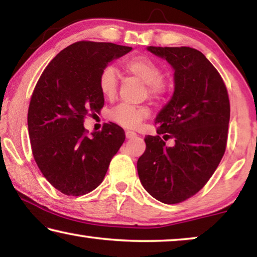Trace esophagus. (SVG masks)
<instances>
[{
	"label": "esophagus",
	"mask_w": 257,
	"mask_h": 257,
	"mask_svg": "<svg viewBox=\"0 0 257 257\" xmlns=\"http://www.w3.org/2000/svg\"><path fill=\"white\" fill-rule=\"evenodd\" d=\"M125 136H126V138H127V139H132V138H135V137H137V133L132 132V131H126Z\"/></svg>",
	"instance_id": "esophagus-1"
}]
</instances>
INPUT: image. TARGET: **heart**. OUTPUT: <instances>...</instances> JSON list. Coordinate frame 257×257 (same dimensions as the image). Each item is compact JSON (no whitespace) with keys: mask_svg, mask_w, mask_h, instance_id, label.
Wrapping results in <instances>:
<instances>
[{"mask_svg":"<svg viewBox=\"0 0 257 257\" xmlns=\"http://www.w3.org/2000/svg\"><path fill=\"white\" fill-rule=\"evenodd\" d=\"M125 71L135 76L140 82L147 85L149 96L157 98L164 93L165 86L163 83L164 72L159 64L145 56H135L126 59L124 63ZM99 90L101 94L107 99L114 97L118 87L117 70L114 66L107 65L101 70L99 75ZM150 112L146 107L130 106L120 104L111 111L110 119L126 128H137L140 122L149 117Z\"/></svg>","mask_w":257,"mask_h":257,"instance_id":"b5f03b06","label":"heart"}]
</instances>
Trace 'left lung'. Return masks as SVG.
<instances>
[{
    "instance_id": "1",
    "label": "left lung",
    "mask_w": 257,
    "mask_h": 257,
    "mask_svg": "<svg viewBox=\"0 0 257 257\" xmlns=\"http://www.w3.org/2000/svg\"><path fill=\"white\" fill-rule=\"evenodd\" d=\"M147 50L173 68L174 92L156 117L158 136L145 137L137 170L144 188L171 205L196 194L219 166L226 151L229 98L220 73L196 49ZM170 138L173 147L164 143Z\"/></svg>"
}]
</instances>
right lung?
Returning a JSON list of instances; mask_svg holds the SVG:
<instances>
[{
  "instance_id": "1",
  "label": "right lung",
  "mask_w": 257,
  "mask_h": 257,
  "mask_svg": "<svg viewBox=\"0 0 257 257\" xmlns=\"http://www.w3.org/2000/svg\"><path fill=\"white\" fill-rule=\"evenodd\" d=\"M131 50L77 42L49 63L35 86L28 111L31 149L45 179L63 194L79 196L97 188L124 143V130L114 122L89 136L84 118L104 106L101 70Z\"/></svg>"
}]
</instances>
